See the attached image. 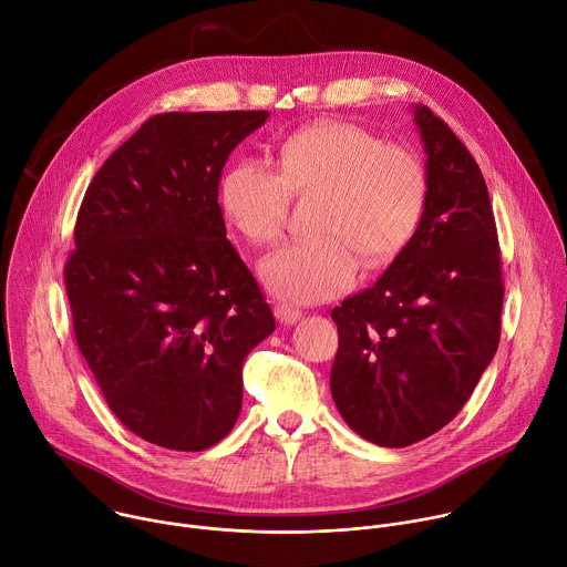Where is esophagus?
<instances>
[{
  "label": "esophagus",
  "mask_w": 567,
  "mask_h": 567,
  "mask_svg": "<svg viewBox=\"0 0 567 567\" xmlns=\"http://www.w3.org/2000/svg\"><path fill=\"white\" fill-rule=\"evenodd\" d=\"M274 313H276L278 322H282V326H293V322H298L300 316H302V311L291 307V305H276Z\"/></svg>",
  "instance_id": "esophagus-1"
}]
</instances>
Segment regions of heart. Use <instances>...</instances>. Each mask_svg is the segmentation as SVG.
<instances>
[{
    "label": "heart",
    "mask_w": 567,
    "mask_h": 567,
    "mask_svg": "<svg viewBox=\"0 0 567 567\" xmlns=\"http://www.w3.org/2000/svg\"><path fill=\"white\" fill-rule=\"evenodd\" d=\"M280 173L241 158L219 184L226 221L254 245L276 241L293 193L320 197L311 245H287L260 262L269 291L296 302H320L354 287L365 269L390 265L422 226L429 175L422 158L379 134L341 121L313 123L278 152Z\"/></svg>",
    "instance_id": "heart-1"
}]
</instances>
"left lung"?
I'll return each mask as SVG.
<instances>
[{
    "label": "left lung",
    "instance_id": "1",
    "mask_svg": "<svg viewBox=\"0 0 567 567\" xmlns=\"http://www.w3.org/2000/svg\"><path fill=\"white\" fill-rule=\"evenodd\" d=\"M429 202L385 274L332 309L330 388L346 424L379 446H411L466 403L501 341L503 269L489 190L471 152L415 105Z\"/></svg>",
    "mask_w": 567,
    "mask_h": 567
}]
</instances>
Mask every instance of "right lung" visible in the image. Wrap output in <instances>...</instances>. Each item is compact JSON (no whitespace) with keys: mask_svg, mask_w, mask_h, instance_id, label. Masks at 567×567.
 Listing matches in <instances>:
<instances>
[{"mask_svg":"<svg viewBox=\"0 0 567 567\" xmlns=\"http://www.w3.org/2000/svg\"><path fill=\"white\" fill-rule=\"evenodd\" d=\"M269 112H166L96 173L64 265L75 343L107 406L171 451L224 440L241 363L276 320L226 237L219 177Z\"/></svg>","mask_w":567,"mask_h":567,"instance_id":"right-lung-1","label":"right lung"}]
</instances>
